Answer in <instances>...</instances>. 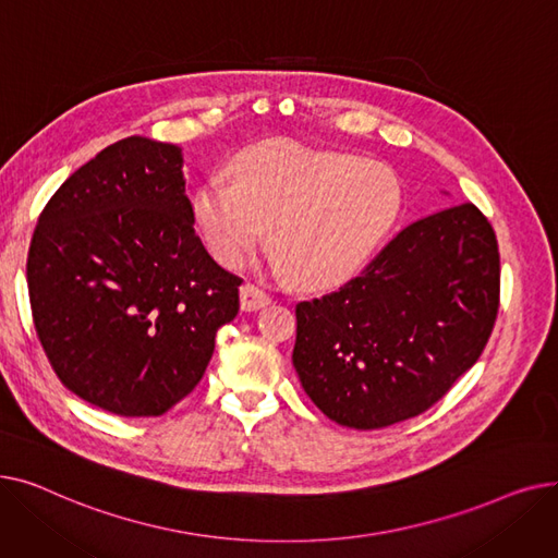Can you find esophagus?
I'll return each mask as SVG.
<instances>
[{
  "label": "esophagus",
  "instance_id": "obj_1",
  "mask_svg": "<svg viewBox=\"0 0 558 558\" xmlns=\"http://www.w3.org/2000/svg\"><path fill=\"white\" fill-rule=\"evenodd\" d=\"M240 301H242V310L244 312H255V310L267 307L271 303V296L264 294L259 287L246 282V284L240 287Z\"/></svg>",
  "mask_w": 558,
  "mask_h": 558
}]
</instances>
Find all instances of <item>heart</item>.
Returning a JSON list of instances; mask_svg holds the SVG:
<instances>
[{
  "label": "heart",
  "mask_w": 558,
  "mask_h": 558,
  "mask_svg": "<svg viewBox=\"0 0 558 558\" xmlns=\"http://www.w3.org/2000/svg\"><path fill=\"white\" fill-rule=\"evenodd\" d=\"M232 183L194 194V221L213 255L242 267L271 228L274 262L303 287L355 274L402 210L398 173L377 160L274 140L238 156Z\"/></svg>",
  "instance_id": "heart-1"
}]
</instances>
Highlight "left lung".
Segmentation results:
<instances>
[{"label":"left lung","mask_w":558,"mask_h":558,"mask_svg":"<svg viewBox=\"0 0 558 558\" xmlns=\"http://www.w3.org/2000/svg\"><path fill=\"white\" fill-rule=\"evenodd\" d=\"M500 253L473 203L400 230L364 274L296 305L294 368L330 421L377 429L441 400L490 337Z\"/></svg>","instance_id":"8db88e82"}]
</instances>
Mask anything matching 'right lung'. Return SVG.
Masks as SVG:
<instances>
[{
    "label": "right lung",
    "instance_id": "right-lung-1",
    "mask_svg": "<svg viewBox=\"0 0 558 558\" xmlns=\"http://www.w3.org/2000/svg\"><path fill=\"white\" fill-rule=\"evenodd\" d=\"M26 284L72 393L117 416H160L201 383L242 280L194 232L181 146L131 135L49 198Z\"/></svg>",
    "mask_w": 558,
    "mask_h": 558
}]
</instances>
